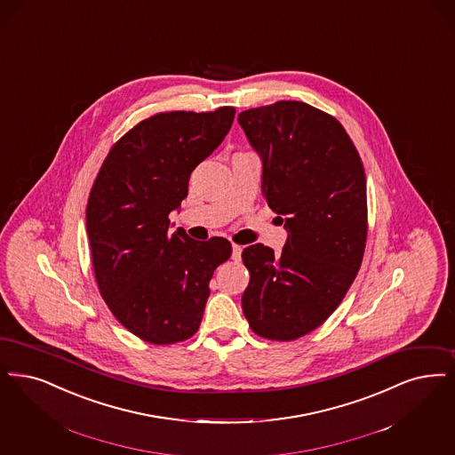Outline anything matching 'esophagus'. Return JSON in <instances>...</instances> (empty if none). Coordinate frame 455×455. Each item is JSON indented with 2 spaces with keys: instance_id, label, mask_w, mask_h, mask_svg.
Wrapping results in <instances>:
<instances>
[{
  "instance_id": "1",
  "label": "esophagus",
  "mask_w": 455,
  "mask_h": 455,
  "mask_svg": "<svg viewBox=\"0 0 455 455\" xmlns=\"http://www.w3.org/2000/svg\"><path fill=\"white\" fill-rule=\"evenodd\" d=\"M240 257H242V247L234 243V245H232V259H234L235 262H238Z\"/></svg>"
}]
</instances>
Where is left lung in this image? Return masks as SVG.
Masks as SVG:
<instances>
[{
  "mask_svg": "<svg viewBox=\"0 0 455 455\" xmlns=\"http://www.w3.org/2000/svg\"><path fill=\"white\" fill-rule=\"evenodd\" d=\"M238 124L262 161V196L288 232L281 255L262 243L243 249L242 309L257 335L294 340L327 320L361 267L363 163L344 127L301 101L242 111Z\"/></svg>",
  "mask_w": 455,
  "mask_h": 455,
  "instance_id": "obj_1",
  "label": "left lung"
}]
</instances>
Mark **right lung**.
<instances>
[{
	"instance_id": "1",
	"label": "right lung",
	"mask_w": 455,
	"mask_h": 455,
	"mask_svg": "<svg viewBox=\"0 0 455 455\" xmlns=\"http://www.w3.org/2000/svg\"><path fill=\"white\" fill-rule=\"evenodd\" d=\"M234 116L232 107L154 115L113 146L92 184L86 230L98 288L115 318L148 344L196 333L210 279L232 254L223 236L200 242L171 232L169 215Z\"/></svg>"
}]
</instances>
